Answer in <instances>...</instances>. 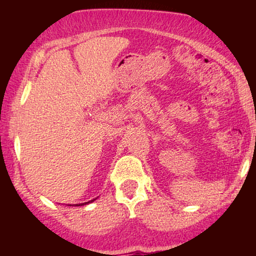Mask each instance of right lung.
Wrapping results in <instances>:
<instances>
[{
	"label": "right lung",
	"mask_w": 256,
	"mask_h": 256,
	"mask_svg": "<svg viewBox=\"0 0 256 256\" xmlns=\"http://www.w3.org/2000/svg\"><path fill=\"white\" fill-rule=\"evenodd\" d=\"M94 200H91V201H89V202H84V204H74V206H84V204H90V202H92ZM71 206V204H70Z\"/></svg>",
	"instance_id": "add662e5"
}]
</instances>
